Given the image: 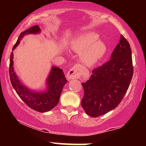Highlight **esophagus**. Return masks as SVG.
<instances>
[{"label":"esophagus","mask_w":146,"mask_h":146,"mask_svg":"<svg viewBox=\"0 0 146 146\" xmlns=\"http://www.w3.org/2000/svg\"><path fill=\"white\" fill-rule=\"evenodd\" d=\"M79 73H80V68H79V66H74L68 71L67 74H66V78L68 80H71V79L78 78L79 75H80Z\"/></svg>","instance_id":"esophagus-1"}]
</instances>
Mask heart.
Listing matches in <instances>:
<instances>
[{"label": "heart", "mask_w": 146, "mask_h": 146, "mask_svg": "<svg viewBox=\"0 0 146 146\" xmlns=\"http://www.w3.org/2000/svg\"><path fill=\"white\" fill-rule=\"evenodd\" d=\"M98 38L97 33H85L76 37L71 42L72 50L77 53H82L80 59L85 66H94L106 53L105 43Z\"/></svg>", "instance_id": "b5f03b06"}]
</instances>
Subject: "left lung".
Segmentation results:
<instances>
[{
	"mask_svg": "<svg viewBox=\"0 0 146 146\" xmlns=\"http://www.w3.org/2000/svg\"><path fill=\"white\" fill-rule=\"evenodd\" d=\"M132 75L131 48L121 35L109 61L93 69L89 80L82 83L84 95L81 104L87 115L97 117L116 108L126 93Z\"/></svg>",
	"mask_w": 146,
	"mask_h": 146,
	"instance_id": "8db88e82",
	"label": "left lung"
}]
</instances>
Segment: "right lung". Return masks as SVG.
<instances>
[{
	"mask_svg": "<svg viewBox=\"0 0 146 146\" xmlns=\"http://www.w3.org/2000/svg\"><path fill=\"white\" fill-rule=\"evenodd\" d=\"M41 31L38 25L31 27L26 31L22 32L14 44L12 50L21 42L23 36L27 34H36ZM14 53L11 52L10 55L9 77L11 85L14 87L16 93L21 100L31 109L36 111L44 113L48 112L54 108L59 102L60 95L65 84L67 82L64 73L61 68L52 66L46 80V89L42 92H36L29 89L20 81L14 70Z\"/></svg>",
	"mask_w": 146,
	"mask_h": 146,
	"instance_id": "add662e5",
	"label": "right lung"
}]
</instances>
